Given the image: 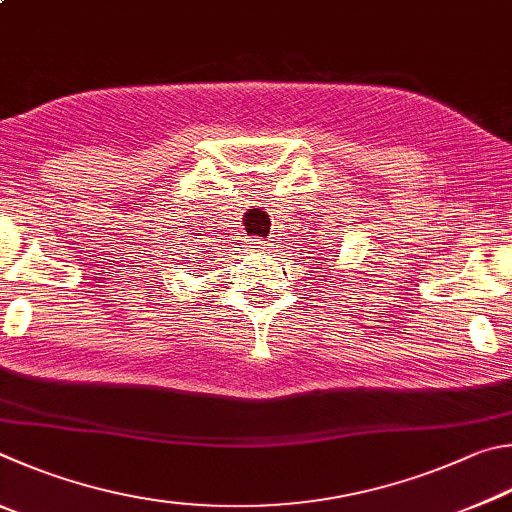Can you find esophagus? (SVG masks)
I'll use <instances>...</instances> for the list:
<instances>
[{
  "mask_svg": "<svg viewBox=\"0 0 512 512\" xmlns=\"http://www.w3.org/2000/svg\"><path fill=\"white\" fill-rule=\"evenodd\" d=\"M251 245H256L258 249H267V247H265V240H256V242H251Z\"/></svg>",
  "mask_w": 512,
  "mask_h": 512,
  "instance_id": "1",
  "label": "esophagus"
}]
</instances>
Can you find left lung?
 I'll return each mask as SVG.
<instances>
[{
  "label": "left lung",
  "mask_w": 512,
  "mask_h": 512,
  "mask_svg": "<svg viewBox=\"0 0 512 512\" xmlns=\"http://www.w3.org/2000/svg\"><path fill=\"white\" fill-rule=\"evenodd\" d=\"M324 251H326V249H324ZM306 254H308V251H306ZM310 254H312V256H308V258H312V265H317V267H310V270L326 272V270H328L326 263L330 261V258H326L328 251H326V254H321V251H310Z\"/></svg>",
  "instance_id": "1"
}]
</instances>
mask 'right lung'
I'll use <instances>...</instances> for the list:
<instances>
[{"instance_id":"add662e5","label":"right lung","mask_w":512,"mask_h":512,"mask_svg":"<svg viewBox=\"0 0 512 512\" xmlns=\"http://www.w3.org/2000/svg\"><path fill=\"white\" fill-rule=\"evenodd\" d=\"M168 249H170V247H168Z\"/></svg>"}]
</instances>
